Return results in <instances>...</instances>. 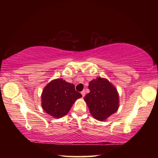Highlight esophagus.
<instances>
[{
	"mask_svg": "<svg viewBox=\"0 0 158 158\" xmlns=\"http://www.w3.org/2000/svg\"><path fill=\"white\" fill-rule=\"evenodd\" d=\"M81 94L82 96H83V97H84V96H85V90H83V91L81 92Z\"/></svg>",
	"mask_w": 158,
	"mask_h": 158,
	"instance_id": "34e87169",
	"label": "esophagus"
}]
</instances>
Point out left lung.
I'll use <instances>...</instances> for the list:
<instances>
[{
  "label": "left lung",
  "instance_id": "1",
  "mask_svg": "<svg viewBox=\"0 0 158 158\" xmlns=\"http://www.w3.org/2000/svg\"><path fill=\"white\" fill-rule=\"evenodd\" d=\"M89 93L84 100L94 118L103 122L119 108V94L108 79L98 77L89 83Z\"/></svg>",
  "mask_w": 158,
  "mask_h": 158
}]
</instances>
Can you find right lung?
I'll return each mask as SVG.
<instances>
[{"instance_id": "obj_1", "label": "right lung", "mask_w": 158, "mask_h": 158, "mask_svg": "<svg viewBox=\"0 0 158 158\" xmlns=\"http://www.w3.org/2000/svg\"><path fill=\"white\" fill-rule=\"evenodd\" d=\"M82 97L75 85L62 79L50 81L41 94V106L46 113L54 118H61L69 112L76 100Z\"/></svg>"}]
</instances>
